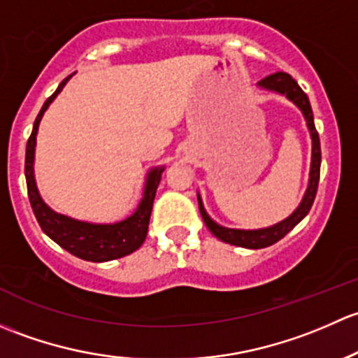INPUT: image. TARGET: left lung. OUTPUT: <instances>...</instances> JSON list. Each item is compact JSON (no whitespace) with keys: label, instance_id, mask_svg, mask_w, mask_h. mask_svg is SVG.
<instances>
[{"label":"left lung","instance_id":"obj_1","mask_svg":"<svg viewBox=\"0 0 358 358\" xmlns=\"http://www.w3.org/2000/svg\"><path fill=\"white\" fill-rule=\"evenodd\" d=\"M257 86L262 87L265 91H272V93L282 94L289 99L293 105L298 106V110L303 115L305 122H307L308 132H310L312 139V160H310V172H308V186L305 189L303 198H301L300 205L293 210L291 215L286 217L281 222L274 224V226L262 227V229H231V227H224L220 224H217L212 217L206 213L203 201H201L200 193H198V206H200L201 219L206 224V227L210 229L215 238H219L220 241L229 243V245L241 246V248H250V250H259L265 248V246H271L274 243H278L279 239L285 238L286 234L296 226L298 222L305 219L308 212H310L312 203L315 200L317 194V186H319V174H320V143H319V134L315 131L314 125V113H312L310 101H308L307 94L301 91V87L298 86L296 80L286 72H275L272 76H267L265 79H262Z\"/></svg>","mask_w":358,"mask_h":358}]
</instances>
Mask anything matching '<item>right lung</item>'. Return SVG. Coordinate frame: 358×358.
<instances>
[{"label":"right lung","mask_w":358,"mask_h":358,"mask_svg":"<svg viewBox=\"0 0 358 358\" xmlns=\"http://www.w3.org/2000/svg\"><path fill=\"white\" fill-rule=\"evenodd\" d=\"M72 76L62 80L57 91L44 101L41 112H39V115L34 120L32 134L27 141V148H25V180H27L29 200H31V206L34 210V215L38 219L39 226H41L43 233L50 236L57 245L67 250L69 253L90 262H108L122 259V257L131 255L132 252H136L145 243L146 234H148V224L150 215H152L155 194H157V187L160 184L162 172L165 171V167L162 165V167L150 169L148 174H146L145 189H143V198L139 201L138 208L127 219L119 220V222L96 224L87 222V220L72 219V217L64 215V213L55 212L51 206L44 203L41 194H39L34 176L36 136H38V129L44 112L55 101V98L60 94V91L64 90L65 84L69 83Z\"/></svg>","instance_id":"add662e5"}]
</instances>
